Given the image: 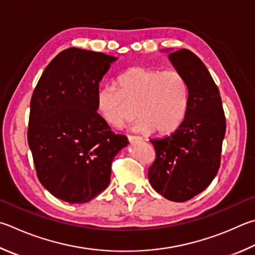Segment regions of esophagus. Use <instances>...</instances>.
Returning a JSON list of instances; mask_svg holds the SVG:
<instances>
[{
	"label": "esophagus",
	"instance_id": "obj_1",
	"mask_svg": "<svg viewBox=\"0 0 255 255\" xmlns=\"http://www.w3.org/2000/svg\"><path fill=\"white\" fill-rule=\"evenodd\" d=\"M142 138L139 136H128V140L129 141H139Z\"/></svg>",
	"mask_w": 255,
	"mask_h": 255
}]
</instances>
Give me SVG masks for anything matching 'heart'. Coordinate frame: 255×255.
<instances>
[{
	"instance_id": "1",
	"label": "heart",
	"mask_w": 255,
	"mask_h": 255,
	"mask_svg": "<svg viewBox=\"0 0 255 255\" xmlns=\"http://www.w3.org/2000/svg\"><path fill=\"white\" fill-rule=\"evenodd\" d=\"M135 131L167 135L179 127L187 113V88L175 70L131 67L97 94V109L106 123L120 128L136 116Z\"/></svg>"
}]
</instances>
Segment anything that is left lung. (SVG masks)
<instances>
[{
  "label": "left lung",
  "instance_id": "8db88e82",
  "mask_svg": "<svg viewBox=\"0 0 255 255\" xmlns=\"http://www.w3.org/2000/svg\"><path fill=\"white\" fill-rule=\"evenodd\" d=\"M168 59L186 83L187 113L173 133L150 140L156 159L148 178L165 198L185 202L204 191L219 172L226 124L219 88L202 60L187 49Z\"/></svg>",
  "mask_w": 255,
  "mask_h": 255
}]
</instances>
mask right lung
Returning a JSON list of instances; mask_svg holds the SVG:
<instances>
[{
  "label": "right lung",
  "instance_id": "add662e5",
  "mask_svg": "<svg viewBox=\"0 0 255 255\" xmlns=\"http://www.w3.org/2000/svg\"><path fill=\"white\" fill-rule=\"evenodd\" d=\"M117 59L63 50L32 95L27 142L36 175L53 196L70 204L89 202L107 188L114 157L128 145L97 113L99 82Z\"/></svg>",
  "mask_w": 255,
  "mask_h": 255
}]
</instances>
